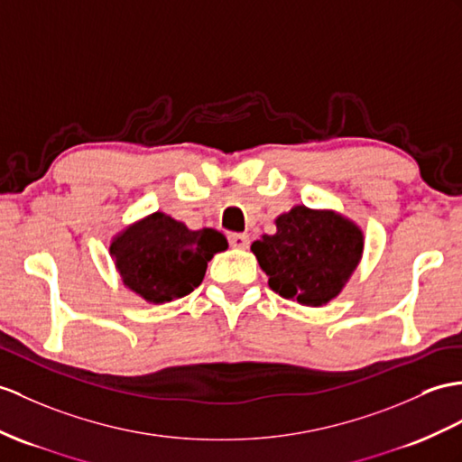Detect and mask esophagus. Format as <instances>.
Segmentation results:
<instances>
[{"label":"esophagus","instance_id":"obj_1","mask_svg":"<svg viewBox=\"0 0 462 462\" xmlns=\"http://www.w3.org/2000/svg\"><path fill=\"white\" fill-rule=\"evenodd\" d=\"M229 245L233 246V249H249V235L229 233Z\"/></svg>","mask_w":462,"mask_h":462}]
</instances>
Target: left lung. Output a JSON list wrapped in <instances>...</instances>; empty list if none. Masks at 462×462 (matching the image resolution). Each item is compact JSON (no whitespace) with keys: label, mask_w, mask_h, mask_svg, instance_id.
I'll list each match as a JSON object with an SVG mask.
<instances>
[{"label":"left lung","mask_w":462,"mask_h":462,"mask_svg":"<svg viewBox=\"0 0 462 462\" xmlns=\"http://www.w3.org/2000/svg\"><path fill=\"white\" fill-rule=\"evenodd\" d=\"M276 233L251 245L278 296L321 308L341 294L365 251V233L335 209L294 206L274 219Z\"/></svg>","instance_id":"obj_1"}]
</instances>
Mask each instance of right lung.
Instances as JSON below:
<instances>
[{
	"label": "right lung",
	"mask_w": 462,
	"mask_h": 462,
	"mask_svg": "<svg viewBox=\"0 0 462 462\" xmlns=\"http://www.w3.org/2000/svg\"><path fill=\"white\" fill-rule=\"evenodd\" d=\"M227 246L216 229L192 231L164 211H154L116 233L109 254L123 286L149 303H166L198 288L213 254Z\"/></svg>",
	"instance_id": "right-lung-1"
}]
</instances>
